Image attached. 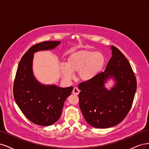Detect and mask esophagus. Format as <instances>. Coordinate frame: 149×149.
<instances>
[{"instance_id":"34e87169","label":"esophagus","mask_w":149,"mask_h":149,"mask_svg":"<svg viewBox=\"0 0 149 149\" xmlns=\"http://www.w3.org/2000/svg\"><path fill=\"white\" fill-rule=\"evenodd\" d=\"M72 93H73V94H75V95H78V94H79V90L78 88L76 87H74L73 89V91H72Z\"/></svg>"}]
</instances>
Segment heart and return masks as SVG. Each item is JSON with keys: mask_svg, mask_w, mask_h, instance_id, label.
I'll list each match as a JSON object with an SVG mask.
<instances>
[{"mask_svg": "<svg viewBox=\"0 0 149 149\" xmlns=\"http://www.w3.org/2000/svg\"><path fill=\"white\" fill-rule=\"evenodd\" d=\"M105 63L102 53L89 50H79L71 53L67 58L66 64L60 66L63 77L66 80L73 78V73H77L81 81H89L100 73Z\"/></svg>", "mask_w": 149, "mask_h": 149, "instance_id": "heart-1", "label": "heart"}]
</instances>
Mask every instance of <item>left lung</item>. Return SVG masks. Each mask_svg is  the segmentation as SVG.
I'll use <instances>...</instances> for the list:
<instances>
[{
  "instance_id": "left-lung-1",
  "label": "left lung",
  "mask_w": 149,
  "mask_h": 149,
  "mask_svg": "<svg viewBox=\"0 0 149 149\" xmlns=\"http://www.w3.org/2000/svg\"><path fill=\"white\" fill-rule=\"evenodd\" d=\"M111 49L112 57L105 71L78 85L80 109L87 123L96 128H109L121 123L132 107L137 89L129 61L118 48L112 45ZM109 78L115 81L110 90L105 87Z\"/></svg>"
}]
</instances>
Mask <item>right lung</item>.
<instances>
[{"instance_id": "1", "label": "right lung", "mask_w": 149, "mask_h": 149, "mask_svg": "<svg viewBox=\"0 0 149 149\" xmlns=\"http://www.w3.org/2000/svg\"><path fill=\"white\" fill-rule=\"evenodd\" d=\"M60 43L48 41L35 45L24 54L18 66L13 96L26 118L37 125L48 126L55 123L60 118L65 101L73 91V86L60 88L41 84L33 73L34 53L53 49Z\"/></svg>"}]
</instances>
